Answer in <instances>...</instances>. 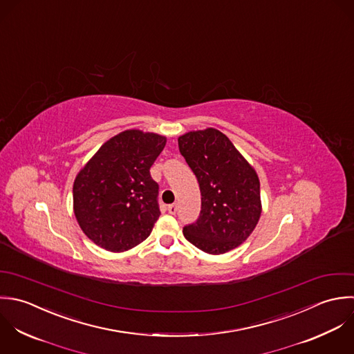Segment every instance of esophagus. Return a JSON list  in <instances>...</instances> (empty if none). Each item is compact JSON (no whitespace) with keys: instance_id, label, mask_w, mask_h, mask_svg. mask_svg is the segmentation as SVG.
<instances>
[{"instance_id":"1","label":"esophagus","mask_w":354,"mask_h":354,"mask_svg":"<svg viewBox=\"0 0 354 354\" xmlns=\"http://www.w3.org/2000/svg\"><path fill=\"white\" fill-rule=\"evenodd\" d=\"M177 210H178V206H177L176 203H173V205H169V206H167V212H169L170 214H176V213H177Z\"/></svg>"}]
</instances>
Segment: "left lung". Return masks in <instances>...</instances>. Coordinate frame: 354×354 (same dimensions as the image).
I'll list each match as a JSON object with an SVG mask.
<instances>
[{"label": "left lung", "mask_w": 354, "mask_h": 354, "mask_svg": "<svg viewBox=\"0 0 354 354\" xmlns=\"http://www.w3.org/2000/svg\"><path fill=\"white\" fill-rule=\"evenodd\" d=\"M178 148L202 195L198 220L183 230L185 239L209 254L234 250L254 231L261 216L255 170L217 129L189 131L178 137Z\"/></svg>", "instance_id": "1"}]
</instances>
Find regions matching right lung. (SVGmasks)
Instances as JSON below:
<instances>
[{"mask_svg": "<svg viewBox=\"0 0 354 354\" xmlns=\"http://www.w3.org/2000/svg\"><path fill=\"white\" fill-rule=\"evenodd\" d=\"M166 137L126 130L104 142L78 173L74 213L84 234L109 251L144 241L160 216L159 185L149 169Z\"/></svg>", "mask_w": 354, "mask_h": 354, "instance_id": "add662e5", "label": "right lung"}]
</instances>
